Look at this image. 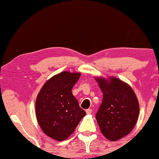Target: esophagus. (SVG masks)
<instances>
[{"label": "esophagus", "instance_id": "1", "mask_svg": "<svg viewBox=\"0 0 159 159\" xmlns=\"http://www.w3.org/2000/svg\"><path fill=\"white\" fill-rule=\"evenodd\" d=\"M86 113H87V114H91V113H92V110L91 109H87V110H86Z\"/></svg>", "mask_w": 159, "mask_h": 159}]
</instances>
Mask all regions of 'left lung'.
<instances>
[{"label": "left lung", "mask_w": 159, "mask_h": 159, "mask_svg": "<svg viewBox=\"0 0 159 159\" xmlns=\"http://www.w3.org/2000/svg\"><path fill=\"white\" fill-rule=\"evenodd\" d=\"M103 93L96 115L103 135L110 141L126 136L133 129L139 113V102L129 85L116 77L96 78Z\"/></svg>", "instance_id": "obj_1"}]
</instances>
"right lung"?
Returning <instances> with one entry per match:
<instances>
[{"mask_svg":"<svg viewBox=\"0 0 159 159\" xmlns=\"http://www.w3.org/2000/svg\"><path fill=\"white\" fill-rule=\"evenodd\" d=\"M80 73L67 71L47 80L35 102V114L40 128L47 136L57 141L67 139L85 116L72 89Z\"/></svg>","mask_w":159,"mask_h":159,"instance_id":"right-lung-1","label":"right lung"}]
</instances>
